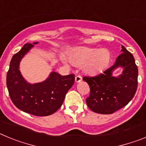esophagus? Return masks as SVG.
<instances>
[{"label":"esophagus","instance_id":"obj_1","mask_svg":"<svg viewBox=\"0 0 146 146\" xmlns=\"http://www.w3.org/2000/svg\"><path fill=\"white\" fill-rule=\"evenodd\" d=\"M82 80V77L80 75H77L75 77V82H79Z\"/></svg>","mask_w":146,"mask_h":146}]
</instances>
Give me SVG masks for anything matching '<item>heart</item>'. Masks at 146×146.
Wrapping results in <instances>:
<instances>
[{
  "label": "heart",
  "instance_id": "obj_1",
  "mask_svg": "<svg viewBox=\"0 0 146 146\" xmlns=\"http://www.w3.org/2000/svg\"><path fill=\"white\" fill-rule=\"evenodd\" d=\"M69 60L76 66L85 64L84 70L89 74H97L108 66L110 54L105 50L78 47L69 54Z\"/></svg>",
  "mask_w": 146,
  "mask_h": 146
}]
</instances>
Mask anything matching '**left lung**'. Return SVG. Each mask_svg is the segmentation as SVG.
<instances>
[{
    "mask_svg": "<svg viewBox=\"0 0 146 146\" xmlns=\"http://www.w3.org/2000/svg\"><path fill=\"white\" fill-rule=\"evenodd\" d=\"M123 53L114 65L96 76H85L82 80L90 87L86 103L90 110L100 114H112L125 107L135 96L137 88L138 69L132 54L122 45ZM121 66L123 73L118 78L111 76L115 68Z\"/></svg>",
    "mask_w": 146,
    "mask_h": 146,
    "instance_id": "8db88e82",
    "label": "left lung"
}]
</instances>
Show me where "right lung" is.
<instances>
[{
  "instance_id": "right-lung-1",
  "label": "right lung",
  "mask_w": 146,
  "mask_h": 146,
  "mask_svg": "<svg viewBox=\"0 0 146 146\" xmlns=\"http://www.w3.org/2000/svg\"><path fill=\"white\" fill-rule=\"evenodd\" d=\"M33 44H25L13 55L6 76V86L11 101L18 109L36 116H47L61 107L66 94L74 84V74L61 76L53 72L44 82L28 83L20 74L19 64Z\"/></svg>"
}]
</instances>
